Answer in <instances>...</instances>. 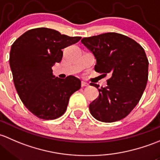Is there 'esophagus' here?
I'll list each match as a JSON object with an SVG mask.
<instances>
[{
    "instance_id": "esophagus-1",
    "label": "esophagus",
    "mask_w": 160,
    "mask_h": 160,
    "mask_svg": "<svg viewBox=\"0 0 160 160\" xmlns=\"http://www.w3.org/2000/svg\"><path fill=\"white\" fill-rule=\"evenodd\" d=\"M81 85H82V87H86L88 85V83H87V82H83V81H82V83H81Z\"/></svg>"
}]
</instances>
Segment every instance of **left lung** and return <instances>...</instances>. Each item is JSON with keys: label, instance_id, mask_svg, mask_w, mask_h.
Returning a JSON list of instances; mask_svg holds the SVG:
<instances>
[{"label": "left lung", "instance_id": "left-lung-1", "mask_svg": "<svg viewBox=\"0 0 160 160\" xmlns=\"http://www.w3.org/2000/svg\"><path fill=\"white\" fill-rule=\"evenodd\" d=\"M81 42L96 59L95 72L111 76L105 88L90 83L99 92L89 105L92 116L104 122L122 119L138 104L147 84L149 62L144 49L133 39L115 32Z\"/></svg>", "mask_w": 160, "mask_h": 160}]
</instances>
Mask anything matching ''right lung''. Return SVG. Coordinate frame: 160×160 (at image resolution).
Wrapping results in <instances>:
<instances>
[{"mask_svg":"<svg viewBox=\"0 0 160 160\" xmlns=\"http://www.w3.org/2000/svg\"><path fill=\"white\" fill-rule=\"evenodd\" d=\"M81 37H69L47 28L31 29L11 45L10 67L20 98L31 113L42 119H55L66 111L70 96L81 88L73 75L55 78L52 66L61 62L62 49Z\"/></svg>","mask_w":160,"mask_h":160,"instance_id":"add662e5","label":"right lung"}]
</instances>
